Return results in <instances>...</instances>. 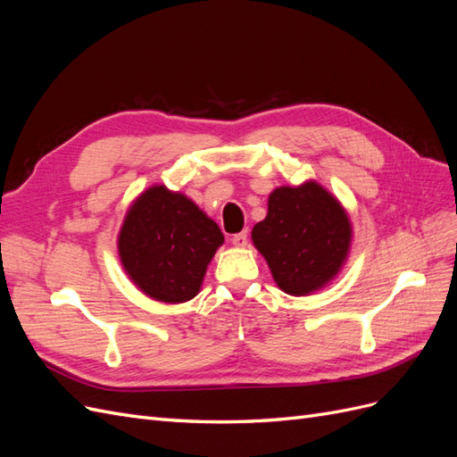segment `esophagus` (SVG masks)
<instances>
[{
  "label": "esophagus",
  "mask_w": 457,
  "mask_h": 457,
  "mask_svg": "<svg viewBox=\"0 0 457 457\" xmlns=\"http://www.w3.org/2000/svg\"><path fill=\"white\" fill-rule=\"evenodd\" d=\"M230 242H232L234 245H237V247H245V245H247V232L244 230V232L234 234Z\"/></svg>",
  "instance_id": "esophagus-1"
}]
</instances>
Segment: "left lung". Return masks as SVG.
Returning a JSON list of instances; mask_svg holds the SVG:
<instances>
[{"instance_id": "left-lung-1", "label": "left lung", "mask_w": 457, "mask_h": 457, "mask_svg": "<svg viewBox=\"0 0 457 457\" xmlns=\"http://www.w3.org/2000/svg\"><path fill=\"white\" fill-rule=\"evenodd\" d=\"M274 282L289 295H311L336 278L349 255L353 225L339 200L318 185L274 188L267 217L252 230Z\"/></svg>"}]
</instances>
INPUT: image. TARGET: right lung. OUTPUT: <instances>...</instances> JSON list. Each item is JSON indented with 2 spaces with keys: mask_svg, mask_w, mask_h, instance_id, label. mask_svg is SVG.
<instances>
[{
  "mask_svg": "<svg viewBox=\"0 0 457 457\" xmlns=\"http://www.w3.org/2000/svg\"><path fill=\"white\" fill-rule=\"evenodd\" d=\"M225 237L213 219L181 192L146 188L123 219L118 253L129 280L152 299L185 303L196 297Z\"/></svg>",
  "mask_w": 457,
  "mask_h": 457,
  "instance_id": "add662e5",
  "label": "right lung"
}]
</instances>
